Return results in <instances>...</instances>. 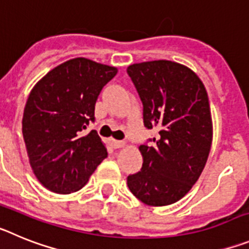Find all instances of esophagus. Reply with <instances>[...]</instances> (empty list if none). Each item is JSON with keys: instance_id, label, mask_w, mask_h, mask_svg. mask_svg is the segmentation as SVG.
<instances>
[{"instance_id": "obj_1", "label": "esophagus", "mask_w": 249, "mask_h": 249, "mask_svg": "<svg viewBox=\"0 0 249 249\" xmlns=\"http://www.w3.org/2000/svg\"><path fill=\"white\" fill-rule=\"evenodd\" d=\"M112 144H113L114 148H122V147L126 146V142H124V141L113 140V141H112Z\"/></svg>"}]
</instances>
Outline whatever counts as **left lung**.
I'll return each mask as SVG.
<instances>
[{
  "label": "left lung",
  "instance_id": "obj_1",
  "mask_svg": "<svg viewBox=\"0 0 249 249\" xmlns=\"http://www.w3.org/2000/svg\"><path fill=\"white\" fill-rule=\"evenodd\" d=\"M127 73L143 103V122L158 129L153 144H142L143 164L127 177L136 198L168 206L190 192L212 146L210 101L199 77L187 66L158 59L128 66Z\"/></svg>",
  "mask_w": 249,
  "mask_h": 249
}]
</instances>
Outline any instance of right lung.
Instances as JSON below:
<instances>
[{
    "label": "right lung",
    "instance_id": "obj_1",
    "mask_svg": "<svg viewBox=\"0 0 249 249\" xmlns=\"http://www.w3.org/2000/svg\"><path fill=\"white\" fill-rule=\"evenodd\" d=\"M116 74V67L78 57L51 70L31 91L22 133L32 171L47 190H81L107 157L97 132L86 129L101 91Z\"/></svg>",
    "mask_w": 249,
    "mask_h": 249
}]
</instances>
